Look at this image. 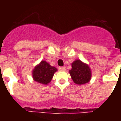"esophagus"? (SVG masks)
Here are the masks:
<instances>
[{"instance_id": "esophagus-1", "label": "esophagus", "mask_w": 121, "mask_h": 121, "mask_svg": "<svg viewBox=\"0 0 121 121\" xmlns=\"http://www.w3.org/2000/svg\"><path fill=\"white\" fill-rule=\"evenodd\" d=\"M59 70L61 71H64L66 70V67H59Z\"/></svg>"}]
</instances>
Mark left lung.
<instances>
[{"mask_svg": "<svg viewBox=\"0 0 121 121\" xmlns=\"http://www.w3.org/2000/svg\"><path fill=\"white\" fill-rule=\"evenodd\" d=\"M72 69L69 70V74L73 82L77 85H83L91 80V68L86 63L80 60H76L71 63Z\"/></svg>", "mask_w": 121, "mask_h": 121, "instance_id": "left-lung-1", "label": "left lung"}]
</instances>
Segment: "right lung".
I'll return each mask as SVG.
<instances>
[{
    "label": "right lung",
    "instance_id": "right-lung-1",
    "mask_svg": "<svg viewBox=\"0 0 121 121\" xmlns=\"http://www.w3.org/2000/svg\"><path fill=\"white\" fill-rule=\"evenodd\" d=\"M56 71H58V69L56 67L50 65L46 61L42 60L32 70V78L35 82L48 85Z\"/></svg>",
    "mask_w": 121,
    "mask_h": 121
}]
</instances>
